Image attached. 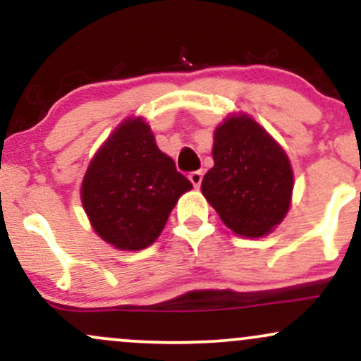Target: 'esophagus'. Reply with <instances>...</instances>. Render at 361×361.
<instances>
[{"instance_id": "34e87169", "label": "esophagus", "mask_w": 361, "mask_h": 361, "mask_svg": "<svg viewBox=\"0 0 361 361\" xmlns=\"http://www.w3.org/2000/svg\"><path fill=\"white\" fill-rule=\"evenodd\" d=\"M188 178H190V181L193 183L195 188H198V186H200V183H202V178H204V175H202V171H192L188 175Z\"/></svg>"}]
</instances>
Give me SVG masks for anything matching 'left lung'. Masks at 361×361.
Wrapping results in <instances>:
<instances>
[{
  "label": "left lung",
  "mask_w": 361,
  "mask_h": 361,
  "mask_svg": "<svg viewBox=\"0 0 361 361\" xmlns=\"http://www.w3.org/2000/svg\"><path fill=\"white\" fill-rule=\"evenodd\" d=\"M214 168L202 193L222 222L244 238L270 234L288 212L293 173L276 140L247 115H231L215 128Z\"/></svg>",
  "instance_id": "8db88e82"
}]
</instances>
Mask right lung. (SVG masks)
<instances>
[{"label":"right lung","mask_w":361,"mask_h":361,"mask_svg":"<svg viewBox=\"0 0 361 361\" xmlns=\"http://www.w3.org/2000/svg\"><path fill=\"white\" fill-rule=\"evenodd\" d=\"M192 188L156 146L151 127L142 118H128L91 159L81 200L103 241L139 251L156 241L178 198Z\"/></svg>","instance_id":"obj_1"}]
</instances>
